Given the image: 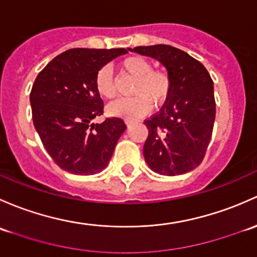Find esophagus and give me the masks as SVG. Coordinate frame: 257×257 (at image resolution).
<instances>
[{"label": "esophagus", "instance_id": "1", "mask_svg": "<svg viewBox=\"0 0 257 257\" xmlns=\"http://www.w3.org/2000/svg\"><path fill=\"white\" fill-rule=\"evenodd\" d=\"M134 122H135V121L131 120V118H126V120H125V123H126V125H127V126H131Z\"/></svg>", "mask_w": 257, "mask_h": 257}]
</instances>
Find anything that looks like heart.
<instances>
[{"label":"heart","mask_w":257,"mask_h":257,"mask_svg":"<svg viewBox=\"0 0 257 257\" xmlns=\"http://www.w3.org/2000/svg\"><path fill=\"white\" fill-rule=\"evenodd\" d=\"M123 73L134 76L130 92L134 96L117 99L107 106L111 116L136 118L148 112L151 104L160 105L167 99L171 91V76L163 69H153L152 63L141 55H131L120 63ZM95 89L104 99H112L116 95L112 71L102 67L95 75Z\"/></svg>","instance_id":"obj_1"}]
</instances>
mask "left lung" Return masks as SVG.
I'll return each instance as SVG.
<instances>
[{
	"instance_id": "1",
	"label": "left lung",
	"mask_w": 257,
	"mask_h": 257,
	"mask_svg": "<svg viewBox=\"0 0 257 257\" xmlns=\"http://www.w3.org/2000/svg\"><path fill=\"white\" fill-rule=\"evenodd\" d=\"M128 50L157 59L172 86L160 112L145 121L148 137L144 156L148 167L163 176H178L202 163L215 120L213 80L204 65L183 50L157 44Z\"/></svg>"
}]
</instances>
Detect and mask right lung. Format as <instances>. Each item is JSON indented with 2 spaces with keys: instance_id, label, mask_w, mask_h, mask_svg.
<instances>
[{
  "instance_id": "add662e5",
  "label": "right lung",
  "mask_w": 257,
  "mask_h": 257,
  "mask_svg": "<svg viewBox=\"0 0 257 257\" xmlns=\"http://www.w3.org/2000/svg\"><path fill=\"white\" fill-rule=\"evenodd\" d=\"M127 49H69L57 55L34 80L30 95L32 117L43 146L64 171L89 176L109 165L126 125L109 117L94 123L104 112L95 89L100 68Z\"/></svg>"
}]
</instances>
